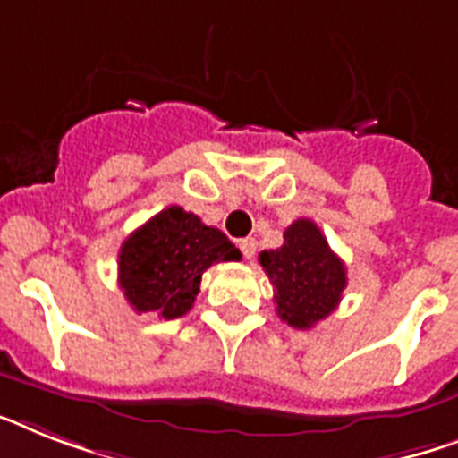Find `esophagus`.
Wrapping results in <instances>:
<instances>
[{"label":"esophagus","mask_w":458,"mask_h":458,"mask_svg":"<svg viewBox=\"0 0 458 458\" xmlns=\"http://www.w3.org/2000/svg\"><path fill=\"white\" fill-rule=\"evenodd\" d=\"M256 247H259V244H256L254 237H244V240H240V251L244 254L247 261H251L256 256Z\"/></svg>","instance_id":"1"}]
</instances>
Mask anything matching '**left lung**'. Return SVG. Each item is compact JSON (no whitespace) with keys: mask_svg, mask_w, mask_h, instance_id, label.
Here are the masks:
<instances>
[{"mask_svg":"<svg viewBox=\"0 0 458 458\" xmlns=\"http://www.w3.org/2000/svg\"><path fill=\"white\" fill-rule=\"evenodd\" d=\"M259 261L275 287V310L293 329H310L329 318L348 284L344 261L310 218L293 221L284 244L261 251Z\"/></svg>","mask_w":458,"mask_h":458,"instance_id":"1","label":"left lung"}]
</instances>
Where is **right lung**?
I'll list each match as a JSON object with an SVG mask.
<instances>
[{"label":"right lung","instance_id":"right-lung-1","mask_svg":"<svg viewBox=\"0 0 458 458\" xmlns=\"http://www.w3.org/2000/svg\"><path fill=\"white\" fill-rule=\"evenodd\" d=\"M240 259V249L221 230L174 204L124 240L120 287L136 313L176 319L195 303L207 267Z\"/></svg>","mask_w":458,"mask_h":458}]
</instances>
